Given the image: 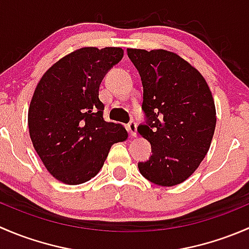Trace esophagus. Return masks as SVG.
I'll return each instance as SVG.
<instances>
[{
  "label": "esophagus",
  "mask_w": 249,
  "mask_h": 249,
  "mask_svg": "<svg viewBox=\"0 0 249 249\" xmlns=\"http://www.w3.org/2000/svg\"><path fill=\"white\" fill-rule=\"evenodd\" d=\"M127 130H129L130 136L136 137L137 136V122L136 120H130V123L127 124Z\"/></svg>",
  "instance_id": "1"
}]
</instances>
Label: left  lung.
Instances as JSON below:
<instances>
[{
	"mask_svg": "<svg viewBox=\"0 0 249 249\" xmlns=\"http://www.w3.org/2000/svg\"><path fill=\"white\" fill-rule=\"evenodd\" d=\"M143 85L144 123L137 131L152 145L141 175L162 187L184 182L210 149L215 129L212 94L200 72L167 50L127 49Z\"/></svg>",
	"mask_w": 249,
	"mask_h": 249,
	"instance_id": "1",
	"label": "left lung"
}]
</instances>
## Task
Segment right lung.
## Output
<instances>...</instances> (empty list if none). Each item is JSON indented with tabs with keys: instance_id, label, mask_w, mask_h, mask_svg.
<instances>
[{
	"instance_id": "obj_1",
	"label": "right lung",
	"mask_w": 249,
	"mask_h": 249,
	"mask_svg": "<svg viewBox=\"0 0 249 249\" xmlns=\"http://www.w3.org/2000/svg\"><path fill=\"white\" fill-rule=\"evenodd\" d=\"M123 55L122 48H82L53 65L37 84L30 137L50 175L65 184L95 177L110 147L127 139L122 124L105 120L99 99L102 79Z\"/></svg>"
}]
</instances>
